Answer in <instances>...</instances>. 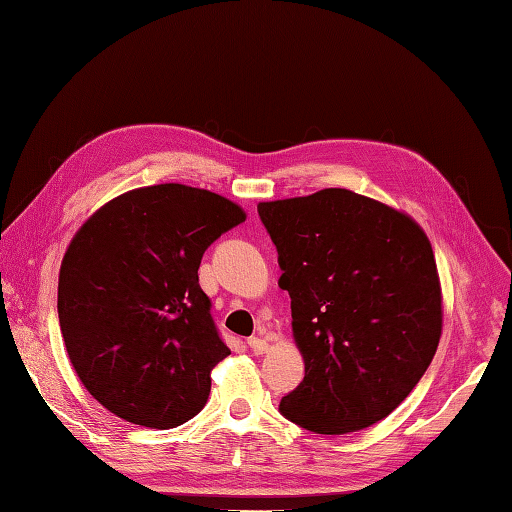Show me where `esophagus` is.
<instances>
[{"label": "esophagus", "instance_id": "esophagus-1", "mask_svg": "<svg viewBox=\"0 0 512 512\" xmlns=\"http://www.w3.org/2000/svg\"><path fill=\"white\" fill-rule=\"evenodd\" d=\"M248 347H250V351L257 353V356H259V353H266L268 349H271L264 338H255V336L248 338Z\"/></svg>", "mask_w": 512, "mask_h": 512}]
</instances>
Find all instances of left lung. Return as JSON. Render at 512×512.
<instances>
[{"label": "left lung", "instance_id": "1", "mask_svg": "<svg viewBox=\"0 0 512 512\" xmlns=\"http://www.w3.org/2000/svg\"><path fill=\"white\" fill-rule=\"evenodd\" d=\"M291 295L304 380L280 412L315 434L383 421L430 367L443 327L432 244L405 212L345 188L257 206Z\"/></svg>", "mask_w": 512, "mask_h": 512}]
</instances>
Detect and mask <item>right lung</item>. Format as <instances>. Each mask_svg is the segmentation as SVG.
I'll return each instance as SVG.
<instances>
[{
	"instance_id": "add662e5",
	"label": "right lung",
	"mask_w": 512,
	"mask_h": 512,
	"mask_svg": "<svg viewBox=\"0 0 512 512\" xmlns=\"http://www.w3.org/2000/svg\"><path fill=\"white\" fill-rule=\"evenodd\" d=\"M246 221L237 203L181 183L129 190L73 235L58 318L80 383L111 414L154 430L197 416L230 349L199 286L206 248Z\"/></svg>"
}]
</instances>
